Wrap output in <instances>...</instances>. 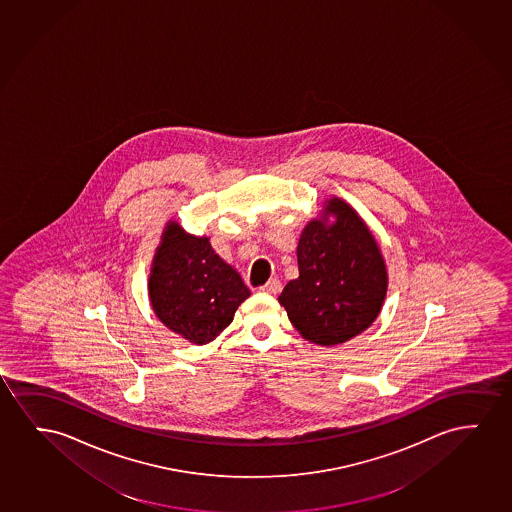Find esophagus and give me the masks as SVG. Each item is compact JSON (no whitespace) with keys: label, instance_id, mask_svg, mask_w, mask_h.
<instances>
[{"label":"esophagus","instance_id":"1","mask_svg":"<svg viewBox=\"0 0 512 512\" xmlns=\"http://www.w3.org/2000/svg\"><path fill=\"white\" fill-rule=\"evenodd\" d=\"M281 289L282 286L279 279H270L265 286H261V291L268 293V295H277V293H281Z\"/></svg>","mask_w":512,"mask_h":512}]
</instances>
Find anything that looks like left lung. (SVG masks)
Wrapping results in <instances>:
<instances>
[{
    "label": "left lung",
    "mask_w": 512,
    "mask_h": 512,
    "mask_svg": "<svg viewBox=\"0 0 512 512\" xmlns=\"http://www.w3.org/2000/svg\"><path fill=\"white\" fill-rule=\"evenodd\" d=\"M335 223L310 221L296 258L300 275L289 281L279 303L302 337L335 346L367 330L381 310L388 275L372 233L346 202L333 198L326 214Z\"/></svg>",
    "instance_id": "1"
}]
</instances>
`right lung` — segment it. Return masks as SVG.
Returning <instances> with one entry per match:
<instances>
[{"label": "right lung", "instance_id": "right-lung-1", "mask_svg": "<svg viewBox=\"0 0 512 512\" xmlns=\"http://www.w3.org/2000/svg\"><path fill=\"white\" fill-rule=\"evenodd\" d=\"M149 295L156 316L193 344H207L233 321L251 295L240 275L217 256L209 238L170 223L152 263Z\"/></svg>", "mask_w": 512, "mask_h": 512}]
</instances>
